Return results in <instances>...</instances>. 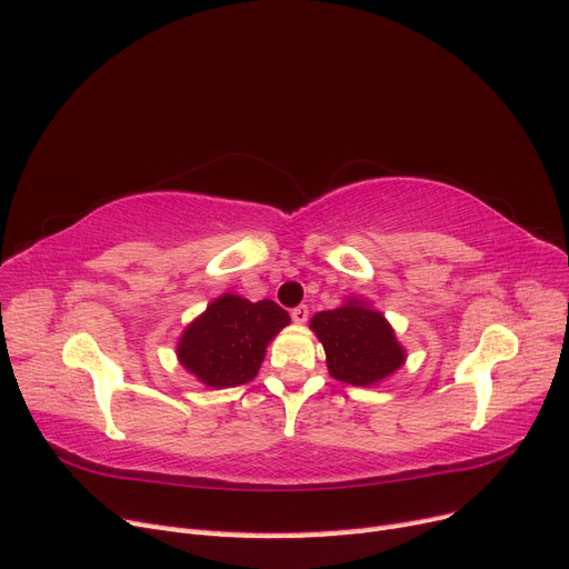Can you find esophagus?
<instances>
[{
	"label": "esophagus",
	"instance_id": "obj_1",
	"mask_svg": "<svg viewBox=\"0 0 569 569\" xmlns=\"http://www.w3.org/2000/svg\"><path fill=\"white\" fill-rule=\"evenodd\" d=\"M291 320H295V322H306L308 320V306L301 303L297 308H291Z\"/></svg>",
	"mask_w": 569,
	"mask_h": 569
}]
</instances>
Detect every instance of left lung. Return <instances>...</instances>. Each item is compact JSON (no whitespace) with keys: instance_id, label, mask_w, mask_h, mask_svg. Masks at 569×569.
<instances>
[{"instance_id":"1","label":"left lung","mask_w":569,"mask_h":569,"mask_svg":"<svg viewBox=\"0 0 569 569\" xmlns=\"http://www.w3.org/2000/svg\"><path fill=\"white\" fill-rule=\"evenodd\" d=\"M311 330L325 347L327 370L339 382L368 387L403 366L406 353L389 322L366 303L351 301L316 313Z\"/></svg>"}]
</instances>
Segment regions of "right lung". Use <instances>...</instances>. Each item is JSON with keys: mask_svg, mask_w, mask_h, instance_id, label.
<instances>
[{"mask_svg": "<svg viewBox=\"0 0 569 569\" xmlns=\"http://www.w3.org/2000/svg\"><path fill=\"white\" fill-rule=\"evenodd\" d=\"M289 325V313L274 301H247L226 295L187 327L180 363L203 385L222 389L253 380L263 363L268 341Z\"/></svg>", "mask_w": 569, "mask_h": 569, "instance_id": "right-lung-1", "label": "right lung"}]
</instances>
